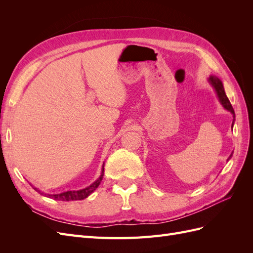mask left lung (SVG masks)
Returning a JSON list of instances; mask_svg holds the SVG:
<instances>
[{"label": "left lung", "mask_w": 253, "mask_h": 253, "mask_svg": "<svg viewBox=\"0 0 253 253\" xmlns=\"http://www.w3.org/2000/svg\"><path fill=\"white\" fill-rule=\"evenodd\" d=\"M209 81H210V83L212 84V86H213L214 88H215L216 94H217V96H218V99H219L220 103L224 105V108H225L226 110L230 111L232 114H234L232 105H231L230 101H229L228 97H227L226 94H225L224 86H223V83H221V81H220L218 78L214 77V76H211V77L209 78ZM233 121H234V120H233ZM232 126H233V122H232ZM231 156H232V154L230 155V157H231ZM230 157H229V158H230Z\"/></svg>", "instance_id": "obj_1"}]
</instances>
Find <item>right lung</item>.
Returning a JSON list of instances; mask_svg holds the SVG:
<instances>
[{
    "label": "right lung",
    "mask_w": 253,
    "mask_h": 253,
    "mask_svg": "<svg viewBox=\"0 0 253 253\" xmlns=\"http://www.w3.org/2000/svg\"><path fill=\"white\" fill-rule=\"evenodd\" d=\"M103 171L104 169H102V174L100 175V177H99L94 183H91L90 186H88L85 189H82L79 191H66V192L63 193H60V194H47V196H49L52 200H56V201H66V202H70V201H81L84 200V198H86L90 193H93L94 191L96 190V188L100 185V181L102 180L103 177ZM38 192H41V191L38 190L37 188H34ZM43 194V193H41ZM46 195V194H45Z\"/></svg>",
    "instance_id": "add662e5"
}]
</instances>
